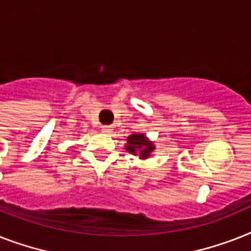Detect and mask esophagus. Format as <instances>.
<instances>
[{
    "mask_svg": "<svg viewBox=\"0 0 251 251\" xmlns=\"http://www.w3.org/2000/svg\"><path fill=\"white\" fill-rule=\"evenodd\" d=\"M112 126H109V125H105V126H103V131H105V132H109V131H112Z\"/></svg>",
    "mask_w": 251,
    "mask_h": 251,
    "instance_id": "34e87169",
    "label": "esophagus"
}]
</instances>
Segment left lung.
I'll return each mask as SVG.
<instances>
[{
    "mask_svg": "<svg viewBox=\"0 0 251 251\" xmlns=\"http://www.w3.org/2000/svg\"><path fill=\"white\" fill-rule=\"evenodd\" d=\"M127 144L126 150L131 152L132 154H139L140 158H147L150 153L154 150L153 144L147 139L143 134H131L127 136Z\"/></svg>",
    "mask_w": 251,
    "mask_h": 251,
    "instance_id": "left-lung-1",
    "label": "left lung"
}]
</instances>
